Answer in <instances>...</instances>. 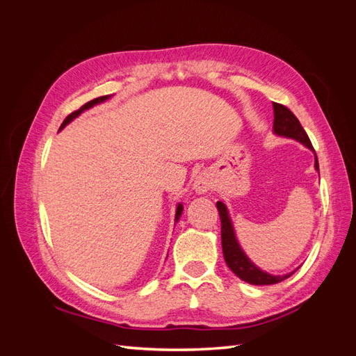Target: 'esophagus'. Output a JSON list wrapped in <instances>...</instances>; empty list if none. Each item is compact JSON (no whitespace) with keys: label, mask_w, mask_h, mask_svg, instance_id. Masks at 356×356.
<instances>
[{"label":"esophagus","mask_w":356,"mask_h":356,"mask_svg":"<svg viewBox=\"0 0 356 356\" xmlns=\"http://www.w3.org/2000/svg\"><path fill=\"white\" fill-rule=\"evenodd\" d=\"M193 188H195L199 195H202V193H207L209 190V181L204 177H197L195 184H193Z\"/></svg>","instance_id":"obj_1"}]
</instances>
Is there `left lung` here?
<instances>
[{"label":"left lung","mask_w":356,"mask_h":356,"mask_svg":"<svg viewBox=\"0 0 356 356\" xmlns=\"http://www.w3.org/2000/svg\"><path fill=\"white\" fill-rule=\"evenodd\" d=\"M273 114H275V120H273V134L277 136H284V138H291L296 139L297 143H301L305 147L315 153L314 147H312L310 139L307 134L305 132V129L301 127L298 118L291 113L286 106L273 102ZM315 169L319 172V165H318V159L315 154ZM217 209L220 213V220H221V245H222V254H224V260L227 263L230 270L241 277L242 281L251 284V285H273L277 282H282L285 279H288L291 275H293L296 270L289 272L286 275H270L264 270H261L260 267H257L248 255L243 252L242 246L238 242V238H236L233 222L230 218V213L227 207L222 202H217Z\"/></svg>","instance_id":"8db88e82"}]
</instances>
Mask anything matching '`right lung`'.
Wrapping results in <instances>:
<instances>
[{
	"mask_svg": "<svg viewBox=\"0 0 356 356\" xmlns=\"http://www.w3.org/2000/svg\"><path fill=\"white\" fill-rule=\"evenodd\" d=\"M111 96H113V95L99 96V98H96V99H93V101H89L88 104H84L80 110L71 113V114L65 118V120H63V123H62V124H60V127H59V131H62L63 127H65L67 124H70V123L74 120V118H77L81 113H84L86 110H90L92 106H95V105H98V104H102V102H105V101H108V99L111 98ZM182 209H184V208H182V204H181V203H178V204H177V212H175V222H178V220H179V217H181V213H182Z\"/></svg>",
	"mask_w": 356,
	"mask_h": 356,
	"instance_id": "obj_1",
	"label": "right lung"
}]
</instances>
